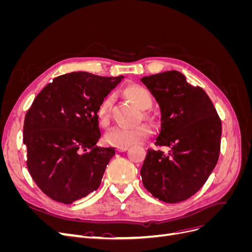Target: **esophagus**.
I'll return each instance as SVG.
<instances>
[{
	"label": "esophagus",
	"instance_id": "obj_1",
	"mask_svg": "<svg viewBox=\"0 0 252 252\" xmlns=\"http://www.w3.org/2000/svg\"><path fill=\"white\" fill-rule=\"evenodd\" d=\"M128 149H129V146H120V147L117 148V150H118L119 152H124V151H126V150H128Z\"/></svg>",
	"mask_w": 252,
	"mask_h": 252
}]
</instances>
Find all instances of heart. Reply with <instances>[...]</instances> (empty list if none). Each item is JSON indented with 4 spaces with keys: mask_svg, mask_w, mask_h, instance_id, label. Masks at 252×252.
Instances as JSON below:
<instances>
[{
    "mask_svg": "<svg viewBox=\"0 0 252 252\" xmlns=\"http://www.w3.org/2000/svg\"><path fill=\"white\" fill-rule=\"evenodd\" d=\"M124 94L142 109H148L152 105V95L149 91L141 86L133 84L124 89ZM114 102V96L108 94L103 98L96 111V117L102 125L108 124L111 116V108ZM151 133V127L147 124H141L138 126H116L106 133V142L113 146H130L146 140Z\"/></svg>",
    "mask_w": 252,
    "mask_h": 252,
    "instance_id": "heart-1",
    "label": "heart"
}]
</instances>
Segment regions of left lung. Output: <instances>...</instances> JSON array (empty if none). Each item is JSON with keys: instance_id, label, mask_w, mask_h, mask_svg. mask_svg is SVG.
Returning a JSON list of instances; mask_svg holds the SVG:
<instances>
[{"instance_id": "obj_1", "label": "left lung", "mask_w": 252, "mask_h": 252, "mask_svg": "<svg viewBox=\"0 0 252 252\" xmlns=\"http://www.w3.org/2000/svg\"><path fill=\"white\" fill-rule=\"evenodd\" d=\"M161 108L158 146L148 149L141 168L144 187L159 201L179 203L199 191L218 163L222 122L207 94L177 71L143 77Z\"/></svg>"}]
</instances>
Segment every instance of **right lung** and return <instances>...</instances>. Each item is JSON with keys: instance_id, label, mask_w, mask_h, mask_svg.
I'll use <instances>...</instances> for the list:
<instances>
[{"instance_id": "add662e5", "label": "right lung", "mask_w": 252, "mask_h": 252, "mask_svg": "<svg viewBox=\"0 0 252 252\" xmlns=\"http://www.w3.org/2000/svg\"><path fill=\"white\" fill-rule=\"evenodd\" d=\"M123 78L66 73L34 98L25 117L23 142L28 171L50 199L71 204L100 186L116 150L95 146L101 138L96 111Z\"/></svg>"}]
</instances>
